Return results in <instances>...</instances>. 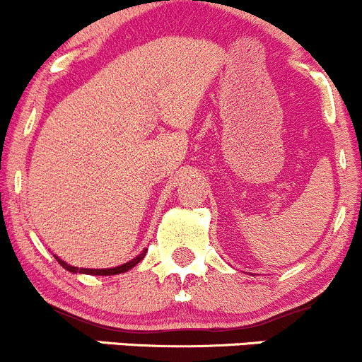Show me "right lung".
Wrapping results in <instances>:
<instances>
[{
    "instance_id": "right-lung-1",
    "label": "right lung",
    "mask_w": 362,
    "mask_h": 362,
    "mask_svg": "<svg viewBox=\"0 0 362 362\" xmlns=\"http://www.w3.org/2000/svg\"><path fill=\"white\" fill-rule=\"evenodd\" d=\"M148 250H143L139 253V255H136L134 259L126 262V264L122 265H117V267H110V269H80V267H73V265L66 264L64 260H61L59 257H56V260L59 262V264L62 265V267L66 269V271H69L71 274H88V276H115V274H122V272H127L129 269H132L134 265H138L141 260L144 259V255H146Z\"/></svg>"
}]
</instances>
